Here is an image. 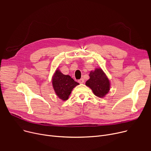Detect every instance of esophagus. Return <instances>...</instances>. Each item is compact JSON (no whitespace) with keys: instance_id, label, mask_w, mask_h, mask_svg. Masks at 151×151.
<instances>
[{"instance_id":"34e87169","label":"esophagus","mask_w":151,"mask_h":151,"mask_svg":"<svg viewBox=\"0 0 151 151\" xmlns=\"http://www.w3.org/2000/svg\"><path fill=\"white\" fill-rule=\"evenodd\" d=\"M78 82L80 83V84H83L84 82V80L83 78H81V79H80V80H78Z\"/></svg>"}]
</instances>
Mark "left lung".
<instances>
[{"label":"left lung","instance_id":"obj_1","mask_svg":"<svg viewBox=\"0 0 151 151\" xmlns=\"http://www.w3.org/2000/svg\"><path fill=\"white\" fill-rule=\"evenodd\" d=\"M90 79L86 82V85L92 90L93 93L99 97H104L109 91V81L101 68L91 71Z\"/></svg>","mask_w":151,"mask_h":151}]
</instances>
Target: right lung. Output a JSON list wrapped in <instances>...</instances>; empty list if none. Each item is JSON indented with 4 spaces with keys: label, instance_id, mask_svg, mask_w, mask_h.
Instances as JSON below:
<instances>
[{
    "label": "right lung",
    "instance_id": "add662e5",
    "mask_svg": "<svg viewBox=\"0 0 151 151\" xmlns=\"http://www.w3.org/2000/svg\"><path fill=\"white\" fill-rule=\"evenodd\" d=\"M52 83L55 93L59 98L63 101L68 99L71 91L79 84L71 76L62 74L59 70L55 72Z\"/></svg>",
    "mask_w": 151,
    "mask_h": 151
}]
</instances>
